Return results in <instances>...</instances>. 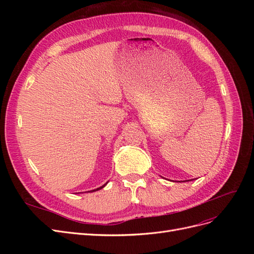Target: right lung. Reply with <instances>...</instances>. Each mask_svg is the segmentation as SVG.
<instances>
[{
	"instance_id": "obj_1",
	"label": "right lung",
	"mask_w": 254,
	"mask_h": 254,
	"mask_svg": "<svg viewBox=\"0 0 254 254\" xmlns=\"http://www.w3.org/2000/svg\"><path fill=\"white\" fill-rule=\"evenodd\" d=\"M107 184V183H106ZM106 184H104V186L103 187H101V188H98V189H96V190H90V191H95V190H102L105 186H106Z\"/></svg>"
}]
</instances>
